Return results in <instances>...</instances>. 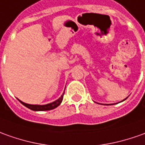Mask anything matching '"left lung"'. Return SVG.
<instances>
[{
  "label": "left lung",
  "instance_id": "1",
  "mask_svg": "<svg viewBox=\"0 0 145 145\" xmlns=\"http://www.w3.org/2000/svg\"><path fill=\"white\" fill-rule=\"evenodd\" d=\"M124 100H125V99H124ZM124 100H123V101H124Z\"/></svg>",
  "mask_w": 145,
  "mask_h": 145
}]
</instances>
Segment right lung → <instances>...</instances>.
Here are the masks:
<instances>
[{"mask_svg":"<svg viewBox=\"0 0 145 145\" xmlns=\"http://www.w3.org/2000/svg\"><path fill=\"white\" fill-rule=\"evenodd\" d=\"M64 93H65V91H64ZM64 93L63 95L61 96V97L57 99V100H56V101L53 102L51 103H49V104L46 105H31V104H27V103H25L24 102L20 101V100H19V101L22 104L25 106L26 107H27L30 110H35V111H44V110H53V109L56 108V107H57L58 106H59L61 103V102L63 100V96H64Z\"/></svg>","mask_w":145,"mask_h":145,"instance_id":"add662e5","label":"right lung"}]
</instances>
